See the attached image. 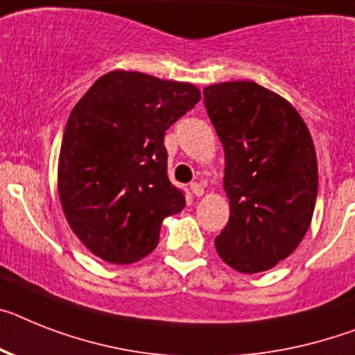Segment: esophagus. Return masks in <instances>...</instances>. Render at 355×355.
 I'll list each match as a JSON object with an SVG mask.
<instances>
[{"instance_id":"obj_1","label":"esophagus","mask_w":355,"mask_h":355,"mask_svg":"<svg viewBox=\"0 0 355 355\" xmlns=\"http://www.w3.org/2000/svg\"><path fill=\"white\" fill-rule=\"evenodd\" d=\"M189 189H191V193L195 196L204 195V186H202V184H198V182H193L191 186H189Z\"/></svg>"}]
</instances>
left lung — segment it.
I'll use <instances>...</instances> for the list:
<instances>
[{"label": "left lung", "instance_id": "obj_1", "mask_svg": "<svg viewBox=\"0 0 355 355\" xmlns=\"http://www.w3.org/2000/svg\"><path fill=\"white\" fill-rule=\"evenodd\" d=\"M205 110L223 146L229 222L214 238L231 269L263 272L294 252L311 227L318 159L293 104L252 81L204 88Z\"/></svg>", "mask_w": 355, "mask_h": 355}]
</instances>
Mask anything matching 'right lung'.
Returning a JSON list of instances; mask_svg holds the SVG:
<instances>
[{"label":"right lung","instance_id":"right-lung-1","mask_svg":"<svg viewBox=\"0 0 355 355\" xmlns=\"http://www.w3.org/2000/svg\"><path fill=\"white\" fill-rule=\"evenodd\" d=\"M198 101L191 83L113 70L73 106L59 151V200L97 258L139 261L159 243L162 220L184 209L168 178L164 135Z\"/></svg>","mask_w":355,"mask_h":355}]
</instances>
